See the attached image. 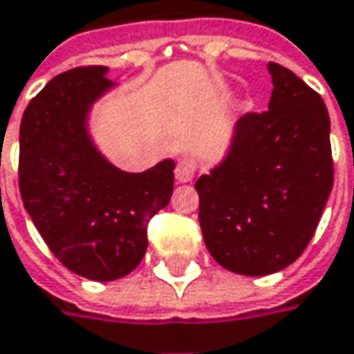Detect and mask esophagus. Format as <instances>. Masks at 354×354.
Returning a JSON list of instances; mask_svg holds the SVG:
<instances>
[{"label": "esophagus", "instance_id": "1", "mask_svg": "<svg viewBox=\"0 0 354 354\" xmlns=\"http://www.w3.org/2000/svg\"><path fill=\"white\" fill-rule=\"evenodd\" d=\"M196 174V162L190 160V158H182L176 164V180L180 184L184 182H190Z\"/></svg>", "mask_w": 354, "mask_h": 354}]
</instances>
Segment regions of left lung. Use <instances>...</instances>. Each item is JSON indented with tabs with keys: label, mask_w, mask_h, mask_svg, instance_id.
Wrapping results in <instances>:
<instances>
[{
	"label": "left lung",
	"mask_w": 354,
	"mask_h": 354,
	"mask_svg": "<svg viewBox=\"0 0 354 354\" xmlns=\"http://www.w3.org/2000/svg\"><path fill=\"white\" fill-rule=\"evenodd\" d=\"M268 72V110L242 115L224 158L194 184L208 252L244 277L272 274L299 259L333 190L322 97L279 64Z\"/></svg>",
	"instance_id": "obj_1"
}]
</instances>
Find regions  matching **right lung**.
<instances>
[{
  "label": "right lung",
  "mask_w": 354,
  "mask_h": 354,
  "mask_svg": "<svg viewBox=\"0 0 354 354\" xmlns=\"http://www.w3.org/2000/svg\"><path fill=\"white\" fill-rule=\"evenodd\" d=\"M106 66L59 73L30 102L19 126V192L57 260L90 281L130 274L144 259L150 218L168 206L174 160L124 172L90 134V112L114 88Z\"/></svg>",
  "instance_id": "right-lung-1"
}]
</instances>
